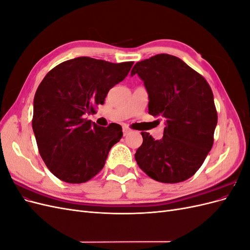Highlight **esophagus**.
I'll return each mask as SVG.
<instances>
[{"mask_svg": "<svg viewBox=\"0 0 250 250\" xmlns=\"http://www.w3.org/2000/svg\"><path fill=\"white\" fill-rule=\"evenodd\" d=\"M129 132H130V129H129V128L123 127V134H124V135H127V134L129 133Z\"/></svg>", "mask_w": 250, "mask_h": 250, "instance_id": "esophagus-1", "label": "esophagus"}]
</instances>
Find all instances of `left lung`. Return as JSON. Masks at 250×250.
Masks as SVG:
<instances>
[{"instance_id": "1", "label": "left lung", "mask_w": 250, "mask_h": 250, "mask_svg": "<svg viewBox=\"0 0 250 250\" xmlns=\"http://www.w3.org/2000/svg\"><path fill=\"white\" fill-rule=\"evenodd\" d=\"M148 93V110L164 120V137L142 132L135 161L148 176L176 184L193 176L214 143L217 111L207 80L180 58L157 54L135 63Z\"/></svg>"}]
</instances>
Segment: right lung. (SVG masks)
<instances>
[{
  "label": "right lung",
  "mask_w": 250,
  "mask_h": 250,
  "mask_svg": "<svg viewBox=\"0 0 250 250\" xmlns=\"http://www.w3.org/2000/svg\"><path fill=\"white\" fill-rule=\"evenodd\" d=\"M132 64L77 57L55 66L41 82L32 128L42 158L60 180L85 183L104 167L109 150L122 138V127H102L84 118L104 104Z\"/></svg>",
  "instance_id": "add662e5"
}]
</instances>
